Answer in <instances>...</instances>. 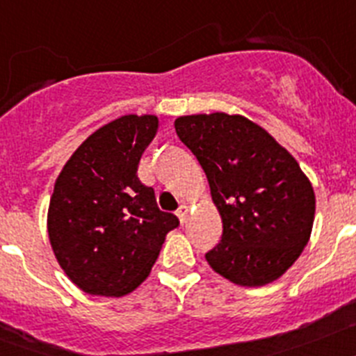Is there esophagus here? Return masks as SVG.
I'll return each instance as SVG.
<instances>
[{
	"instance_id": "1",
	"label": "esophagus",
	"mask_w": 356,
	"mask_h": 356,
	"mask_svg": "<svg viewBox=\"0 0 356 356\" xmlns=\"http://www.w3.org/2000/svg\"><path fill=\"white\" fill-rule=\"evenodd\" d=\"M176 216L180 219V222L187 221V216H188V207L187 205H180V209L176 210Z\"/></svg>"
}]
</instances>
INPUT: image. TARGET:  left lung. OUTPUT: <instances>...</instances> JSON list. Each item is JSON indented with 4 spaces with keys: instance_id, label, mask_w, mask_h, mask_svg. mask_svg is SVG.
<instances>
[{
    "instance_id": "obj_1",
    "label": "left lung",
    "mask_w": 356,
    "mask_h": 356,
    "mask_svg": "<svg viewBox=\"0 0 356 356\" xmlns=\"http://www.w3.org/2000/svg\"><path fill=\"white\" fill-rule=\"evenodd\" d=\"M175 128L205 171L222 221L207 262L242 287L278 280L312 234L316 196L300 163L244 115H181Z\"/></svg>"
}]
</instances>
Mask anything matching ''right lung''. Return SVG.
Returning a JSON list of instances; mask_svg holds the SVG:
<instances>
[{
	"label": "right lung",
	"mask_w": 356,
	"mask_h": 356,
	"mask_svg": "<svg viewBox=\"0 0 356 356\" xmlns=\"http://www.w3.org/2000/svg\"><path fill=\"white\" fill-rule=\"evenodd\" d=\"M156 115H122L80 144L55 181L48 210L53 253L87 294H130L149 275L165 235L180 225L137 176Z\"/></svg>",
	"instance_id": "obj_1"
}]
</instances>
